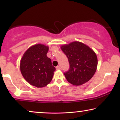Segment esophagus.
Listing matches in <instances>:
<instances>
[{
	"mask_svg": "<svg viewBox=\"0 0 120 120\" xmlns=\"http://www.w3.org/2000/svg\"><path fill=\"white\" fill-rule=\"evenodd\" d=\"M56 68L57 70H60V65H58V66H57L56 67Z\"/></svg>",
	"mask_w": 120,
	"mask_h": 120,
	"instance_id": "esophagus-1",
	"label": "esophagus"
}]
</instances>
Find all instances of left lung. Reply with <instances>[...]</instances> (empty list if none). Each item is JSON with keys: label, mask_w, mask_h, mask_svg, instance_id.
Returning <instances> with one entry per match:
<instances>
[{"label": "left lung", "mask_w": 120, "mask_h": 120, "mask_svg": "<svg viewBox=\"0 0 120 120\" xmlns=\"http://www.w3.org/2000/svg\"><path fill=\"white\" fill-rule=\"evenodd\" d=\"M68 59L70 67L64 73L69 82L79 86L87 82L96 73L98 64L95 52L85 44L74 41L61 46Z\"/></svg>", "instance_id": "1"}]
</instances>
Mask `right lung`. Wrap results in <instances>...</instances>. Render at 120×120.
<instances>
[{"label":"right lung","mask_w":120,"mask_h":120,"mask_svg":"<svg viewBox=\"0 0 120 120\" xmlns=\"http://www.w3.org/2000/svg\"><path fill=\"white\" fill-rule=\"evenodd\" d=\"M49 47L42 44L32 46L25 52L21 60L22 75L29 84L43 87L51 81L56 68L47 57Z\"/></svg>","instance_id":"obj_1"}]
</instances>
